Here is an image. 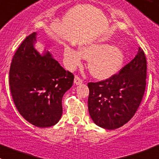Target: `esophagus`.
<instances>
[{
  "mask_svg": "<svg viewBox=\"0 0 159 159\" xmlns=\"http://www.w3.org/2000/svg\"><path fill=\"white\" fill-rule=\"evenodd\" d=\"M74 84L76 85H81V84H82L83 81L81 79V78H79V77L78 76H75L74 77Z\"/></svg>",
  "mask_w": 159,
  "mask_h": 159,
  "instance_id": "1",
  "label": "esophagus"
}]
</instances>
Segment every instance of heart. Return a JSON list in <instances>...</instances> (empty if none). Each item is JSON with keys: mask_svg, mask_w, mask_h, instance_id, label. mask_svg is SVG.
Returning <instances> with one entry per match:
<instances>
[{"mask_svg": "<svg viewBox=\"0 0 159 159\" xmlns=\"http://www.w3.org/2000/svg\"><path fill=\"white\" fill-rule=\"evenodd\" d=\"M89 60L88 69L93 78L106 80L113 77L125 60L121 48L105 42H89L79 47V50L66 46L63 51L64 65L68 70L79 66L82 59Z\"/></svg>", "mask_w": 159, "mask_h": 159, "instance_id": "obj_1", "label": "heart"}]
</instances>
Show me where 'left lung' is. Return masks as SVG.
<instances>
[{
    "instance_id": "8db88e82",
    "label": "left lung",
    "mask_w": 159,
    "mask_h": 159,
    "mask_svg": "<svg viewBox=\"0 0 159 159\" xmlns=\"http://www.w3.org/2000/svg\"><path fill=\"white\" fill-rule=\"evenodd\" d=\"M147 61L139 48L135 58L109 79L88 84L89 112L97 126L107 130L120 128L136 112L146 87Z\"/></svg>"
}]
</instances>
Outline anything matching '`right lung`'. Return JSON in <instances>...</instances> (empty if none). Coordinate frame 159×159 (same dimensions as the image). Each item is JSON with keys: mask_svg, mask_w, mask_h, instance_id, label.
Instances as JSON below:
<instances>
[{"mask_svg": "<svg viewBox=\"0 0 159 159\" xmlns=\"http://www.w3.org/2000/svg\"><path fill=\"white\" fill-rule=\"evenodd\" d=\"M37 33L31 34L20 45L12 60L9 86L20 114L30 124L48 128L62 115V100L74 82L50 51L35 48Z\"/></svg>", "mask_w": 159, "mask_h": 159, "instance_id": "1", "label": "right lung"}]
</instances>
